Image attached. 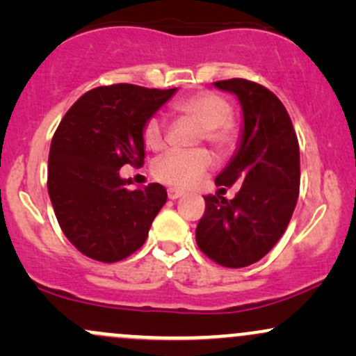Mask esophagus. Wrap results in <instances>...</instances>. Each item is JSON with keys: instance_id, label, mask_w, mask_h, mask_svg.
Here are the masks:
<instances>
[{"instance_id": "obj_1", "label": "esophagus", "mask_w": 356, "mask_h": 356, "mask_svg": "<svg viewBox=\"0 0 356 356\" xmlns=\"http://www.w3.org/2000/svg\"><path fill=\"white\" fill-rule=\"evenodd\" d=\"M167 195H169V199H179V197H182L184 195V192L182 191H177V189H169L167 191Z\"/></svg>"}]
</instances>
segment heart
I'll return each mask as SVG.
<instances>
[{"label": "heart", "mask_w": 356, "mask_h": 356, "mask_svg": "<svg viewBox=\"0 0 356 356\" xmlns=\"http://www.w3.org/2000/svg\"><path fill=\"white\" fill-rule=\"evenodd\" d=\"M174 110L201 125V140L209 142L220 154L229 152L238 140V130L231 120V104L216 92L192 93L177 100ZM145 145L159 150L165 142V125L159 117H150L142 130ZM212 165V157L206 149L170 150L157 159L152 167L155 179L172 187H189L202 177Z\"/></svg>", "instance_id": "1"}]
</instances>
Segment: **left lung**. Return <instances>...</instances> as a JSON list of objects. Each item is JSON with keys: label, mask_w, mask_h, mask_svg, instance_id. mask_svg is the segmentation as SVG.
I'll list each match as a JSON object with an SVG mask.
<instances>
[{"label": "left lung", "mask_w": 356, "mask_h": 356, "mask_svg": "<svg viewBox=\"0 0 356 356\" xmlns=\"http://www.w3.org/2000/svg\"><path fill=\"white\" fill-rule=\"evenodd\" d=\"M214 87L234 93L243 110L239 147L216 184L241 187L234 199L204 195L195 241L220 266L244 268L266 256L291 220L300 194V145L284 105L266 87L244 79L214 81Z\"/></svg>", "instance_id": "8db88e82"}]
</instances>
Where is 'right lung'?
<instances>
[{
    "label": "right lung",
    "mask_w": 356,
    "mask_h": 356,
    "mask_svg": "<svg viewBox=\"0 0 356 356\" xmlns=\"http://www.w3.org/2000/svg\"><path fill=\"white\" fill-rule=\"evenodd\" d=\"M175 90L97 87L61 118L48 157V194L61 231L81 254L117 263L145 243L167 191L157 182L127 189L132 182L118 170L144 164L145 122Z\"/></svg>",
    "instance_id": "add662e5"
}]
</instances>
